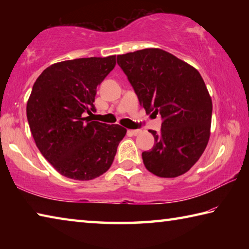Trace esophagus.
Listing matches in <instances>:
<instances>
[{
	"mask_svg": "<svg viewBox=\"0 0 249 249\" xmlns=\"http://www.w3.org/2000/svg\"><path fill=\"white\" fill-rule=\"evenodd\" d=\"M128 133L134 135V136H137V135H140L142 133V130L141 129H129Z\"/></svg>",
	"mask_w": 249,
	"mask_h": 249,
	"instance_id": "esophagus-1",
	"label": "esophagus"
}]
</instances>
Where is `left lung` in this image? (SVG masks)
Listing matches in <instances>:
<instances>
[{"label": "left lung", "instance_id": "obj_1", "mask_svg": "<svg viewBox=\"0 0 249 249\" xmlns=\"http://www.w3.org/2000/svg\"><path fill=\"white\" fill-rule=\"evenodd\" d=\"M117 65L146 113L162 119L159 133L149 130L154 147L142 154L147 170L161 178L185 174L210 138L212 100L199 71L158 48L120 54Z\"/></svg>", "mask_w": 249, "mask_h": 249}]
</instances>
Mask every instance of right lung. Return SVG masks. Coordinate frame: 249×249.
Wrapping results in <instances>:
<instances>
[{
  "label": "right lung",
  "instance_id": "obj_1",
  "mask_svg": "<svg viewBox=\"0 0 249 249\" xmlns=\"http://www.w3.org/2000/svg\"><path fill=\"white\" fill-rule=\"evenodd\" d=\"M115 56L53 64L34 83L26 114L34 141L59 174L92 180L111 167L126 129L84 117L95 112L96 88L114 69Z\"/></svg>",
  "mask_w": 249,
  "mask_h": 249
}]
</instances>
